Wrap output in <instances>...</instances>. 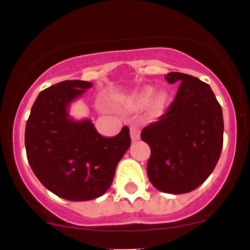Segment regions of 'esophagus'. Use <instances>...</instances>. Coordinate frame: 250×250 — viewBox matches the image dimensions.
Wrapping results in <instances>:
<instances>
[{"instance_id":"1","label":"esophagus","mask_w":250,"mask_h":250,"mask_svg":"<svg viewBox=\"0 0 250 250\" xmlns=\"http://www.w3.org/2000/svg\"><path fill=\"white\" fill-rule=\"evenodd\" d=\"M140 135H141V128L139 127V125H130V136L133 141H137L140 139Z\"/></svg>"}]
</instances>
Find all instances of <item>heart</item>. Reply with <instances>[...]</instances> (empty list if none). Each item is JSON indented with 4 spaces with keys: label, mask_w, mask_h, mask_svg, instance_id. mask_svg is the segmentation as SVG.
I'll list each match as a JSON object with an SVG mask.
<instances>
[{
    "label": "heart",
    "mask_w": 250,
    "mask_h": 250,
    "mask_svg": "<svg viewBox=\"0 0 250 250\" xmlns=\"http://www.w3.org/2000/svg\"><path fill=\"white\" fill-rule=\"evenodd\" d=\"M155 94V89L151 88V87H148V88H145L143 90H141V93L137 95V99H139L140 102L142 103H147L151 100V97L154 96ZM163 101H165V95L163 94H160L159 96H157L156 99V104L157 105H161Z\"/></svg>",
    "instance_id": "obj_1"
}]
</instances>
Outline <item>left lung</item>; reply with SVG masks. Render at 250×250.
I'll list each match as a JSON object with an SVG mask.
<instances>
[{"label":"left lung","instance_id":"1","mask_svg":"<svg viewBox=\"0 0 250 250\" xmlns=\"http://www.w3.org/2000/svg\"><path fill=\"white\" fill-rule=\"evenodd\" d=\"M165 77L180 87L166 114L142 129L151 150L147 174L160 191L185 194L202 185L219 161L222 108L209 84L196 77L175 71Z\"/></svg>","mask_w":250,"mask_h":250}]
</instances>
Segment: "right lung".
<instances>
[{
    "instance_id": "add662e5",
    "label": "right lung",
    "mask_w": 250,
    "mask_h": 250,
    "mask_svg": "<svg viewBox=\"0 0 250 250\" xmlns=\"http://www.w3.org/2000/svg\"><path fill=\"white\" fill-rule=\"evenodd\" d=\"M91 85L74 80L42 90L25 125V150L34 174L64 200L88 201L104 194L131 143L127 125L116 136L103 137L90 120L69 116L70 103Z\"/></svg>"
}]
</instances>
